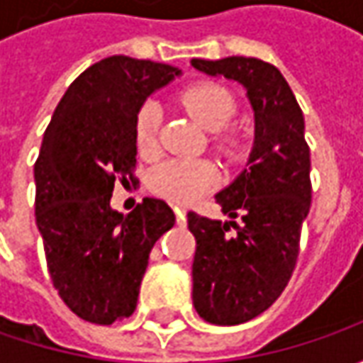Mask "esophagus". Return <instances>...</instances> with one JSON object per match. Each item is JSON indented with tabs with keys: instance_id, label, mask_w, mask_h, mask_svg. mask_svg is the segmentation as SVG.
I'll use <instances>...</instances> for the list:
<instances>
[{
	"instance_id": "1",
	"label": "esophagus",
	"mask_w": 363,
	"mask_h": 363,
	"mask_svg": "<svg viewBox=\"0 0 363 363\" xmlns=\"http://www.w3.org/2000/svg\"><path fill=\"white\" fill-rule=\"evenodd\" d=\"M175 218H177V224H184L186 222V210L184 208H174Z\"/></svg>"
}]
</instances>
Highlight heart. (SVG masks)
<instances>
[{"label": "heart", "instance_id": "obj_1", "mask_svg": "<svg viewBox=\"0 0 363 363\" xmlns=\"http://www.w3.org/2000/svg\"><path fill=\"white\" fill-rule=\"evenodd\" d=\"M188 113L208 131H224L236 113V103L228 89L216 82L194 84L182 94ZM161 108L149 101L139 108L135 119V139L143 155L157 151ZM218 184V169L203 160H167L160 163L149 177V186L161 198L175 203H191Z\"/></svg>", "mask_w": 363, "mask_h": 363}]
</instances>
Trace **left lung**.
Masks as SVG:
<instances>
[{
	"label": "left lung",
	"mask_w": 363,
	"mask_h": 363,
	"mask_svg": "<svg viewBox=\"0 0 363 363\" xmlns=\"http://www.w3.org/2000/svg\"><path fill=\"white\" fill-rule=\"evenodd\" d=\"M208 77L242 84L255 113V141L240 174L216 202L228 222L188 214L196 236L191 299L214 325H238L267 311L285 291L299 257L301 226L311 208V160L305 119L279 68L258 58H194ZM234 217H240L238 227ZM232 225L236 235H226Z\"/></svg>",
	"instance_id": "8db88e82"
}]
</instances>
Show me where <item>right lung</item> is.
Here are the masks:
<instances>
[{
	"instance_id": "obj_1",
	"label": "right lung",
	"mask_w": 363,
	"mask_h": 363,
	"mask_svg": "<svg viewBox=\"0 0 363 363\" xmlns=\"http://www.w3.org/2000/svg\"><path fill=\"white\" fill-rule=\"evenodd\" d=\"M169 64L108 56L68 86L34 165L35 224L50 277L80 319L111 325L135 311L153 244L175 224L163 200L131 214L111 208L115 179H133L135 119L149 94L169 84Z\"/></svg>"
}]
</instances>
